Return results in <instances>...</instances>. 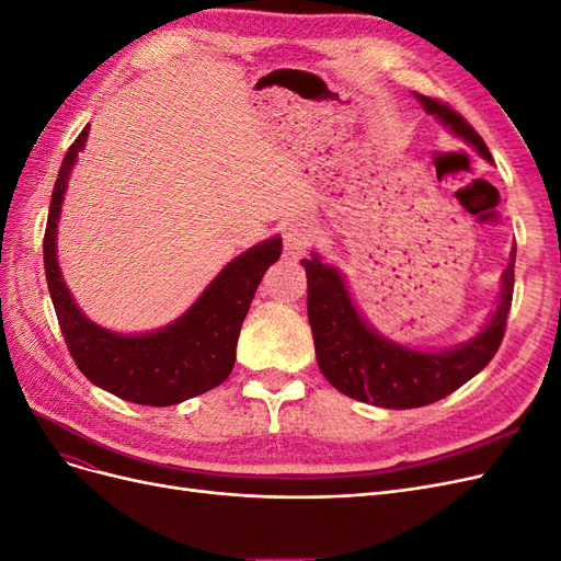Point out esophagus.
Wrapping results in <instances>:
<instances>
[{
    "label": "esophagus",
    "instance_id": "34e87169",
    "mask_svg": "<svg viewBox=\"0 0 561 561\" xmlns=\"http://www.w3.org/2000/svg\"><path fill=\"white\" fill-rule=\"evenodd\" d=\"M283 239H285V252L290 254V257H301L304 252L309 250V245L316 239V229L309 222V219L304 217H295L290 222L285 225L283 229Z\"/></svg>",
    "mask_w": 561,
    "mask_h": 561
}]
</instances>
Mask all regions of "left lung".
Wrapping results in <instances>:
<instances>
[{"mask_svg": "<svg viewBox=\"0 0 561 561\" xmlns=\"http://www.w3.org/2000/svg\"><path fill=\"white\" fill-rule=\"evenodd\" d=\"M414 98L451 135L470 145L491 163V154L478 133L447 105L433 98ZM515 252L501 274L496 309L468 342L445 348H412L383 336L369 325L353 301L346 278L336 266L322 262L318 252L301 260L309 278V322L316 344L318 367L339 393L386 410H414L447 398L489 365L501 346L505 320L513 304Z\"/></svg>", "mask_w": 561, "mask_h": 561, "instance_id": "8db88e82", "label": "left lung"}]
</instances>
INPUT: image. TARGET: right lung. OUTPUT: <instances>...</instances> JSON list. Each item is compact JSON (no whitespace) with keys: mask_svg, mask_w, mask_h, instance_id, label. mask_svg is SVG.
I'll list each match as a JSON object with an SVG mask.
<instances>
[{"mask_svg":"<svg viewBox=\"0 0 561 561\" xmlns=\"http://www.w3.org/2000/svg\"><path fill=\"white\" fill-rule=\"evenodd\" d=\"M87 140L89 126L62 159L44 236L46 283L65 344L83 377L122 400L171 407L206 393L231 375L241 325L264 271L280 257L283 239L271 236L233 257L190 309L159 330L122 334L98 325L77 307L58 264L62 201Z\"/></svg>","mask_w":561,"mask_h":561,"instance_id":"obj_1","label":"right lung"}]
</instances>
